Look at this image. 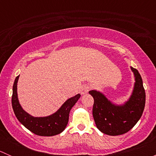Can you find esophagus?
Listing matches in <instances>:
<instances>
[{"label":"esophagus","instance_id":"obj_1","mask_svg":"<svg viewBox=\"0 0 156 156\" xmlns=\"http://www.w3.org/2000/svg\"><path fill=\"white\" fill-rule=\"evenodd\" d=\"M89 86L87 85V84H84L83 85L82 87H81V90H80V92H81V94H87V93L89 91Z\"/></svg>","mask_w":156,"mask_h":156}]
</instances>
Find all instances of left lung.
Segmentation results:
<instances>
[{"label":"left lung","mask_w":156,"mask_h":156,"mask_svg":"<svg viewBox=\"0 0 156 156\" xmlns=\"http://www.w3.org/2000/svg\"><path fill=\"white\" fill-rule=\"evenodd\" d=\"M135 75V86L130 100L124 106L112 104L104 95L96 90H90L94 98L93 116L97 127L110 136H118L127 133L137 123L144 112L146 93L139 72L132 68Z\"/></svg>","instance_id":"obj_1"}]
</instances>
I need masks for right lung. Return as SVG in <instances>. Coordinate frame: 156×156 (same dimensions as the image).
<instances>
[{"instance_id": "obj_1", "label": "right lung", "mask_w": 156, "mask_h": 156, "mask_svg": "<svg viewBox=\"0 0 156 156\" xmlns=\"http://www.w3.org/2000/svg\"><path fill=\"white\" fill-rule=\"evenodd\" d=\"M18 79L19 76H17L12 86V106L16 117L20 123L38 136H51L63 131L68 124L71 108L76 103L81 95L77 94L69 99L56 112L51 115L48 117H33L26 112L19 103L16 91Z\"/></svg>"}]
</instances>
